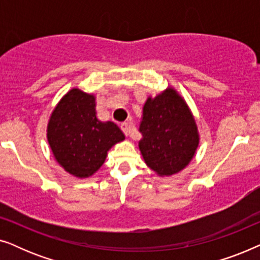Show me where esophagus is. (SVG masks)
Segmentation results:
<instances>
[{
	"label": "esophagus",
	"mask_w": 260,
	"mask_h": 260,
	"mask_svg": "<svg viewBox=\"0 0 260 260\" xmlns=\"http://www.w3.org/2000/svg\"><path fill=\"white\" fill-rule=\"evenodd\" d=\"M120 129H122V131L124 133V135H125V136L129 135V124H127V123L120 124Z\"/></svg>",
	"instance_id": "34e87169"
}]
</instances>
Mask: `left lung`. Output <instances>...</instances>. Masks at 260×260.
Masks as SVG:
<instances>
[{"label": "left lung", "instance_id": "1", "mask_svg": "<svg viewBox=\"0 0 260 260\" xmlns=\"http://www.w3.org/2000/svg\"><path fill=\"white\" fill-rule=\"evenodd\" d=\"M138 148L149 168L172 176L193 159L200 142L198 125L186 101L168 87L144 103Z\"/></svg>", "mask_w": 260, "mask_h": 260}]
</instances>
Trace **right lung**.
I'll use <instances>...</instances> for the list:
<instances>
[{"mask_svg": "<svg viewBox=\"0 0 260 260\" xmlns=\"http://www.w3.org/2000/svg\"><path fill=\"white\" fill-rule=\"evenodd\" d=\"M124 138L115 123L97 118L94 94L77 87L60 99L48 120L47 140L55 161L78 179L93 175Z\"/></svg>", "mask_w": 260, "mask_h": 260, "instance_id": "1", "label": "right lung"}]
</instances>
